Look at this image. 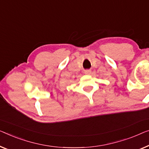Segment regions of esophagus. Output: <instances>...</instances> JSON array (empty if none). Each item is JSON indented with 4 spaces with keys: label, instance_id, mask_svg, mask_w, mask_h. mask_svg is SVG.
Instances as JSON below:
<instances>
[{
    "label": "esophagus",
    "instance_id": "esophagus-1",
    "mask_svg": "<svg viewBox=\"0 0 149 149\" xmlns=\"http://www.w3.org/2000/svg\"><path fill=\"white\" fill-rule=\"evenodd\" d=\"M84 73H85L86 74H90V73H91V70H86L84 71Z\"/></svg>",
    "mask_w": 149,
    "mask_h": 149
}]
</instances>
